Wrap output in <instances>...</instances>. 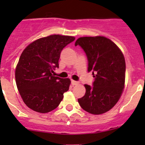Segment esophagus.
<instances>
[{
  "label": "esophagus",
  "mask_w": 145,
  "mask_h": 145,
  "mask_svg": "<svg viewBox=\"0 0 145 145\" xmlns=\"http://www.w3.org/2000/svg\"><path fill=\"white\" fill-rule=\"evenodd\" d=\"M78 83H79V82L78 81H74V80H71V84H72L73 86H76V85H78Z\"/></svg>",
  "instance_id": "1"
}]
</instances>
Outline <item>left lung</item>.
<instances>
[{
    "instance_id": "left-lung-1",
    "label": "left lung",
    "mask_w": 145,
    "mask_h": 145,
    "mask_svg": "<svg viewBox=\"0 0 145 145\" xmlns=\"http://www.w3.org/2000/svg\"><path fill=\"white\" fill-rule=\"evenodd\" d=\"M80 45L88 61V71L93 72V86L85 84L86 94L78 102L83 109L92 114L110 110L121 97L125 85V62L121 50L104 36L81 37Z\"/></svg>"
}]
</instances>
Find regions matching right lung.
I'll return each instance as SVG.
<instances>
[{"label":"right lung","mask_w":145,"mask_h":145,"mask_svg":"<svg viewBox=\"0 0 145 145\" xmlns=\"http://www.w3.org/2000/svg\"><path fill=\"white\" fill-rule=\"evenodd\" d=\"M74 36L50 35L30 43L22 53L15 69L17 89L26 105L35 112L56 109L69 90V78L55 76L63 48Z\"/></svg>","instance_id":"right-lung-1"}]
</instances>
